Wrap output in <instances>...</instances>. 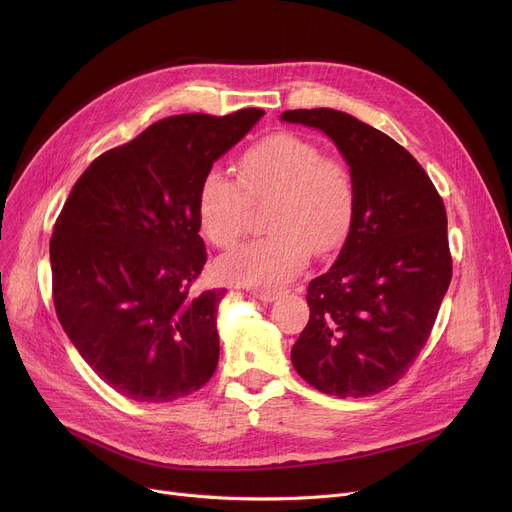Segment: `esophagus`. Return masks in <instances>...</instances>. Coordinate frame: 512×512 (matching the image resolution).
<instances>
[{
	"mask_svg": "<svg viewBox=\"0 0 512 512\" xmlns=\"http://www.w3.org/2000/svg\"><path fill=\"white\" fill-rule=\"evenodd\" d=\"M253 294L255 297L259 299V301H265V303H272V301H276L278 297H280V290H272V288H255L253 290Z\"/></svg>",
	"mask_w": 512,
	"mask_h": 512,
	"instance_id": "esophagus-1",
	"label": "esophagus"
}]
</instances>
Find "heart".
<instances>
[{"mask_svg": "<svg viewBox=\"0 0 512 512\" xmlns=\"http://www.w3.org/2000/svg\"><path fill=\"white\" fill-rule=\"evenodd\" d=\"M270 201L265 238L249 242L218 263L226 282L276 288L297 276L311 251L338 249L353 228L357 186L342 159L292 132H276L245 151L238 184L209 172L199 188L197 213L203 234L220 249L238 245L247 230L249 205Z\"/></svg>", "mask_w": 512, "mask_h": 512, "instance_id": "1", "label": "heart"}]
</instances>
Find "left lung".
I'll return each mask as SVG.
<instances>
[{"instance_id":"8db88e82","label":"left lung","mask_w":512,"mask_h":512,"mask_svg":"<svg viewBox=\"0 0 512 512\" xmlns=\"http://www.w3.org/2000/svg\"><path fill=\"white\" fill-rule=\"evenodd\" d=\"M282 120L324 130L357 186L344 247L309 282V324L292 346V365L324 394H378L419 357L448 290L444 201L419 161L382 130L330 107L288 110Z\"/></svg>"}]
</instances>
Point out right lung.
<instances>
[{
	"instance_id": "right-lung-1",
	"label": "right lung",
	"mask_w": 512,
	"mask_h": 512,
	"mask_svg": "<svg viewBox=\"0 0 512 512\" xmlns=\"http://www.w3.org/2000/svg\"><path fill=\"white\" fill-rule=\"evenodd\" d=\"M265 112L180 114L101 153L72 186L49 240L51 297L70 342L126 398L172 402L220 359L226 288L195 292L207 261L197 197L213 161Z\"/></svg>"
}]
</instances>
